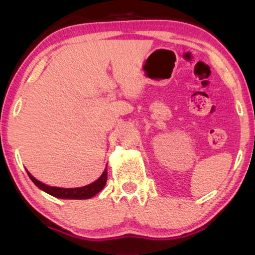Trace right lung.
I'll return each mask as SVG.
<instances>
[{"instance_id":"1","label":"right lung","mask_w":255,"mask_h":255,"mask_svg":"<svg viewBox=\"0 0 255 255\" xmlns=\"http://www.w3.org/2000/svg\"><path fill=\"white\" fill-rule=\"evenodd\" d=\"M27 173L29 175V178L31 179L32 182L36 184L38 188L41 189L42 191L47 192L48 195L53 196V197L60 198V199H89V198H92L93 196H96L98 192H100L103 188H105V185L107 183V178H108V172H107V167H106V170L103 171L102 175L97 181H94L93 183L85 185V187H81V188L67 189V188L49 187V185L41 183L40 181L34 179L28 171H27Z\"/></svg>"}]
</instances>
